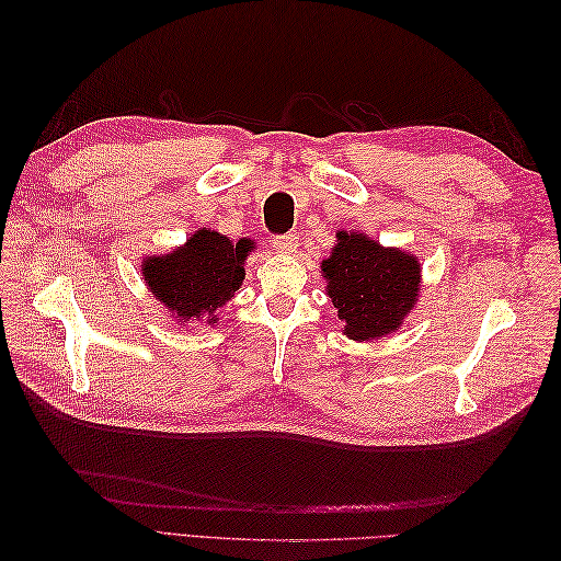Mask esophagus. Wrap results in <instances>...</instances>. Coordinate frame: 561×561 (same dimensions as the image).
I'll return each instance as SVG.
<instances>
[{"label":"esophagus","mask_w":561,"mask_h":561,"mask_svg":"<svg viewBox=\"0 0 561 561\" xmlns=\"http://www.w3.org/2000/svg\"><path fill=\"white\" fill-rule=\"evenodd\" d=\"M297 233H283L274 239V250L280 254H293L297 250Z\"/></svg>","instance_id":"1"}]
</instances>
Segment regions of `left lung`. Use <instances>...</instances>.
Segmentation results:
<instances>
[{
	"label": "left lung",
	"instance_id": "left-lung-1",
	"mask_svg": "<svg viewBox=\"0 0 561 561\" xmlns=\"http://www.w3.org/2000/svg\"><path fill=\"white\" fill-rule=\"evenodd\" d=\"M330 257L320 262L342 334L353 342L398 332L419 301L421 262L414 252L386 248L363 231H336Z\"/></svg>",
	"mask_w": 561,
	"mask_h": 561
}]
</instances>
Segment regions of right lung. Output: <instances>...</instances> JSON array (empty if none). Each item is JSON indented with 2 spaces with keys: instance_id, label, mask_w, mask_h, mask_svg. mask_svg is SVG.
I'll return each mask as SVG.
<instances>
[{
  "instance_id": "obj_1",
  "label": "right lung",
  "mask_w": 561,
  "mask_h": 561,
  "mask_svg": "<svg viewBox=\"0 0 561 561\" xmlns=\"http://www.w3.org/2000/svg\"><path fill=\"white\" fill-rule=\"evenodd\" d=\"M257 243L252 239L231 241L229 236L203 227L182 245L165 254H147L140 271L147 290L178 325L215 328L219 309L241 290L245 260Z\"/></svg>"
}]
</instances>
